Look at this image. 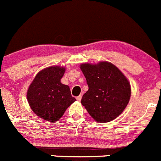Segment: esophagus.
I'll return each mask as SVG.
<instances>
[{"label":"esophagus","mask_w":161,"mask_h":161,"mask_svg":"<svg viewBox=\"0 0 161 161\" xmlns=\"http://www.w3.org/2000/svg\"><path fill=\"white\" fill-rule=\"evenodd\" d=\"M81 98H82V96H81V95H79V96H77V98H76V99H77L78 102H80L81 100Z\"/></svg>","instance_id":"1"}]
</instances>
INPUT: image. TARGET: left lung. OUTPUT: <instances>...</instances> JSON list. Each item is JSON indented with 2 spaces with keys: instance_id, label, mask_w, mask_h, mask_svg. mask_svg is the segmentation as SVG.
I'll list each match as a JSON object with an SVG mask.
<instances>
[{
  "instance_id": "8db88e82",
  "label": "left lung",
  "mask_w": 161,
  "mask_h": 161,
  "mask_svg": "<svg viewBox=\"0 0 161 161\" xmlns=\"http://www.w3.org/2000/svg\"><path fill=\"white\" fill-rule=\"evenodd\" d=\"M88 90L81 98V104L91 117L100 123L117 118L126 108L131 97V85L127 77L108 62L80 66Z\"/></svg>"
}]
</instances>
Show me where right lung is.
I'll return each instance as SVG.
<instances>
[{
  "label": "right lung",
  "mask_w": 161,
  "mask_h": 161,
  "mask_svg": "<svg viewBox=\"0 0 161 161\" xmlns=\"http://www.w3.org/2000/svg\"><path fill=\"white\" fill-rule=\"evenodd\" d=\"M64 67L49 66L40 71L27 91V100L36 115L47 121L59 120L68 107L76 101L69 86L61 83Z\"/></svg>",
  "instance_id": "right-lung-1"
}]
</instances>
